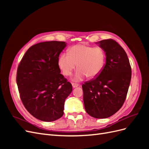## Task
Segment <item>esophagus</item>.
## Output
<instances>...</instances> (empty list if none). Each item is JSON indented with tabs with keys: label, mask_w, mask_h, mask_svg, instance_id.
<instances>
[{
	"label": "esophagus",
	"mask_w": 149,
	"mask_h": 149,
	"mask_svg": "<svg viewBox=\"0 0 149 149\" xmlns=\"http://www.w3.org/2000/svg\"><path fill=\"white\" fill-rule=\"evenodd\" d=\"M79 86L78 84H76V83H72V86H73V88H77Z\"/></svg>",
	"instance_id": "obj_1"
}]
</instances>
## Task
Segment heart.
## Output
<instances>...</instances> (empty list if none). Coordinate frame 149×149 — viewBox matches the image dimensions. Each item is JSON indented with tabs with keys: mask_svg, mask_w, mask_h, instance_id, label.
<instances>
[{
	"mask_svg": "<svg viewBox=\"0 0 149 149\" xmlns=\"http://www.w3.org/2000/svg\"><path fill=\"white\" fill-rule=\"evenodd\" d=\"M105 61V52L102 48L79 44L70 47L68 54H61L58 63L65 76L71 75L77 65L78 69L73 80L79 82L87 76L89 78L97 77L104 68Z\"/></svg>",
	"mask_w": 149,
	"mask_h": 149,
	"instance_id": "heart-1",
	"label": "heart"
}]
</instances>
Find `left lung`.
<instances>
[{"label":"left lung","instance_id":"8db88e82","mask_svg":"<svg viewBox=\"0 0 149 149\" xmlns=\"http://www.w3.org/2000/svg\"><path fill=\"white\" fill-rule=\"evenodd\" d=\"M96 43L105 52L106 64L96 78L82 85L83 101L89 115L105 119L123 106L131 79V68L124 49L114 40Z\"/></svg>","mask_w":149,"mask_h":149}]
</instances>
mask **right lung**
Masks as SVG:
<instances>
[{
	"label": "right lung",
	"mask_w": 149,
	"mask_h": 149,
	"mask_svg": "<svg viewBox=\"0 0 149 149\" xmlns=\"http://www.w3.org/2000/svg\"><path fill=\"white\" fill-rule=\"evenodd\" d=\"M64 42L35 44L26 52L17 69V84L26 109L35 118L54 121L63 115L72 85L60 74L58 61Z\"/></svg>",
	"instance_id": "1"
}]
</instances>
